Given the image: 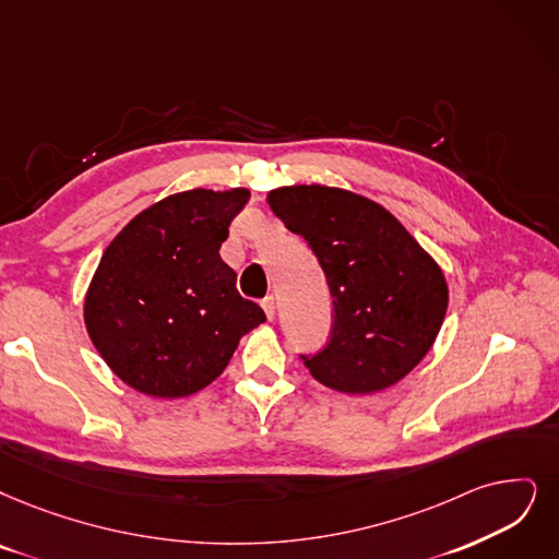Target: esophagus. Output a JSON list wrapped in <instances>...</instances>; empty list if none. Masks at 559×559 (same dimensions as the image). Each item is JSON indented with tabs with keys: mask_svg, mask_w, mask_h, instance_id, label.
<instances>
[{
	"mask_svg": "<svg viewBox=\"0 0 559 559\" xmlns=\"http://www.w3.org/2000/svg\"><path fill=\"white\" fill-rule=\"evenodd\" d=\"M261 307H263V311H265L267 321H273V317H275V298H273V296H265V298L261 300Z\"/></svg>",
	"mask_w": 559,
	"mask_h": 559,
	"instance_id": "esophagus-1",
	"label": "esophagus"
}]
</instances>
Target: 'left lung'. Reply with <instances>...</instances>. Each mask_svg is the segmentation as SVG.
Segmentation results:
<instances>
[{"mask_svg": "<svg viewBox=\"0 0 559 559\" xmlns=\"http://www.w3.org/2000/svg\"><path fill=\"white\" fill-rule=\"evenodd\" d=\"M271 211L317 257L332 296L330 342L300 355L325 388L346 394L385 390L433 346L448 311L436 261L383 206L325 186L267 194Z\"/></svg>", "mask_w": 559, "mask_h": 559, "instance_id": "8db88e82", "label": "left lung"}]
</instances>
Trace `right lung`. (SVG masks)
<instances>
[{"mask_svg": "<svg viewBox=\"0 0 559 559\" xmlns=\"http://www.w3.org/2000/svg\"><path fill=\"white\" fill-rule=\"evenodd\" d=\"M248 199L245 188L178 192L109 242L86 292L84 323L130 388L160 399L194 394L225 371L242 334L265 321L219 257Z\"/></svg>", "mask_w": 559, "mask_h": 559, "instance_id": "1", "label": "right lung"}]
</instances>
